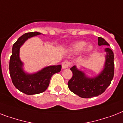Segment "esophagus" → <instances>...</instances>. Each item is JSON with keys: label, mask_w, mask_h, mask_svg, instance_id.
<instances>
[{"label": "esophagus", "mask_w": 123, "mask_h": 123, "mask_svg": "<svg viewBox=\"0 0 123 123\" xmlns=\"http://www.w3.org/2000/svg\"><path fill=\"white\" fill-rule=\"evenodd\" d=\"M71 66V62L68 61H64L62 64V67L63 69H66V68H68V67H69Z\"/></svg>", "instance_id": "34e87169"}]
</instances>
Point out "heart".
<instances>
[{
  "mask_svg": "<svg viewBox=\"0 0 123 123\" xmlns=\"http://www.w3.org/2000/svg\"><path fill=\"white\" fill-rule=\"evenodd\" d=\"M86 44L87 43L86 41H77L71 46L70 50L73 54H78L83 50L85 55H89L93 51L94 46L92 44H88L87 45Z\"/></svg>",
  "mask_w": 123,
  "mask_h": 123,
  "instance_id": "1",
  "label": "heart"
}]
</instances>
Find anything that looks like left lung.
<instances>
[{"instance_id":"left-lung-1","label":"left lung","mask_w":123,"mask_h":123,"mask_svg":"<svg viewBox=\"0 0 123 123\" xmlns=\"http://www.w3.org/2000/svg\"><path fill=\"white\" fill-rule=\"evenodd\" d=\"M98 45L110 46L102 37H98ZM107 54L103 69L93 78L88 77L75 66L71 68L73 76L68 83L71 92L83 98H89L100 95L107 89L112 80L114 74V53L109 48H105Z\"/></svg>"}]
</instances>
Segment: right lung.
I'll return each instance as SVG.
<instances>
[{
  "instance_id": "obj_1",
  "label": "right lung",
  "mask_w": 123,
  "mask_h": 123,
  "mask_svg": "<svg viewBox=\"0 0 123 123\" xmlns=\"http://www.w3.org/2000/svg\"><path fill=\"white\" fill-rule=\"evenodd\" d=\"M38 32L25 33L20 37L12 46L9 60V74L15 87L28 95L37 94L45 91L50 84L52 75L61 70L62 66H49L36 73L29 74L23 69V62L20 58V48L25 41L35 36Z\"/></svg>"
}]
</instances>
